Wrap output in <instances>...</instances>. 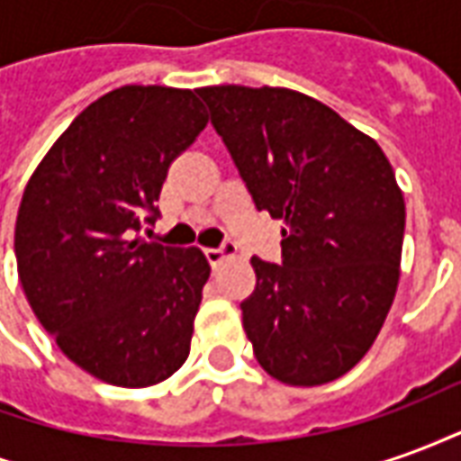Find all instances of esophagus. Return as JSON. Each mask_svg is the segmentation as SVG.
<instances>
[{
  "label": "esophagus",
  "instance_id": "obj_1",
  "mask_svg": "<svg viewBox=\"0 0 461 461\" xmlns=\"http://www.w3.org/2000/svg\"><path fill=\"white\" fill-rule=\"evenodd\" d=\"M204 254H207V259H210L212 267H217V264H221L224 259H231V257H237V247L234 244H224V247H210V249H204Z\"/></svg>",
  "mask_w": 461,
  "mask_h": 461
}]
</instances>
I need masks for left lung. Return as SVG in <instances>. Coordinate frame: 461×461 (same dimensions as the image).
<instances>
[{
  "mask_svg": "<svg viewBox=\"0 0 461 461\" xmlns=\"http://www.w3.org/2000/svg\"><path fill=\"white\" fill-rule=\"evenodd\" d=\"M212 125L257 210L281 220V264L251 257L241 321L259 366L313 387L375 343L400 281L405 200L370 135L291 88L204 86Z\"/></svg>",
  "mask_w": 461,
  "mask_h": 461,
  "instance_id": "left-lung-1",
  "label": "left lung"
}]
</instances>
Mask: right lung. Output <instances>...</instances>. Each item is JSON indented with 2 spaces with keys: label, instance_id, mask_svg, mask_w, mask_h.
I'll return each mask as SVG.
<instances>
[{
  "label": "right lung",
  "instance_id": "obj_1",
  "mask_svg": "<svg viewBox=\"0 0 461 461\" xmlns=\"http://www.w3.org/2000/svg\"><path fill=\"white\" fill-rule=\"evenodd\" d=\"M204 125L190 88L121 86L76 115L26 182L14 230L26 301L61 353L108 385H158L190 356L210 261L138 231Z\"/></svg>",
  "mask_w": 461,
  "mask_h": 461
}]
</instances>
